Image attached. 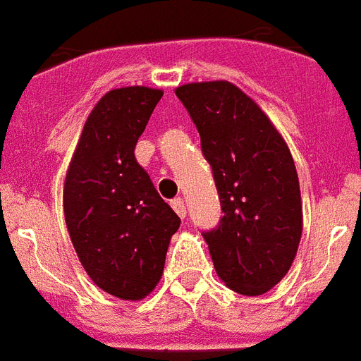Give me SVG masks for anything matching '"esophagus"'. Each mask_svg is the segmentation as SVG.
<instances>
[{
    "label": "esophagus",
    "mask_w": 361,
    "mask_h": 361,
    "mask_svg": "<svg viewBox=\"0 0 361 361\" xmlns=\"http://www.w3.org/2000/svg\"><path fill=\"white\" fill-rule=\"evenodd\" d=\"M171 206H172V209L178 213V216H180V219H185L187 207H185V202H183V198H174V200L171 202Z\"/></svg>",
    "instance_id": "34e87169"
}]
</instances>
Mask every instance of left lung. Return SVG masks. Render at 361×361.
<instances>
[{
  "label": "left lung",
  "instance_id": "obj_1",
  "mask_svg": "<svg viewBox=\"0 0 361 361\" xmlns=\"http://www.w3.org/2000/svg\"><path fill=\"white\" fill-rule=\"evenodd\" d=\"M200 133L224 216L204 233L231 291L259 297L291 269L302 237V200L289 146L262 107L230 81L176 89Z\"/></svg>",
  "mask_w": 361,
  "mask_h": 361
}]
</instances>
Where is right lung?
I'll return each instance as SVG.
<instances>
[{"label":"right lung","mask_w":361,"mask_h":361,"mask_svg":"<svg viewBox=\"0 0 361 361\" xmlns=\"http://www.w3.org/2000/svg\"><path fill=\"white\" fill-rule=\"evenodd\" d=\"M161 89L122 87L99 98L78 140L64 178V221L90 280L122 300L148 297L180 216L135 159Z\"/></svg>","instance_id":"obj_1"}]
</instances>
